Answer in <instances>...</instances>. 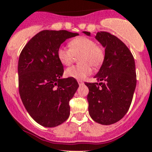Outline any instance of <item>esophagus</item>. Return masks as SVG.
<instances>
[{
  "mask_svg": "<svg viewBox=\"0 0 152 152\" xmlns=\"http://www.w3.org/2000/svg\"><path fill=\"white\" fill-rule=\"evenodd\" d=\"M78 83H79V85H80V86H81V85H83L84 83L82 81V80H78Z\"/></svg>",
  "mask_w": 152,
  "mask_h": 152,
  "instance_id": "34e87169",
  "label": "esophagus"
}]
</instances>
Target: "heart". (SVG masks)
Listing matches in <instances>:
<instances>
[{"mask_svg": "<svg viewBox=\"0 0 152 152\" xmlns=\"http://www.w3.org/2000/svg\"><path fill=\"white\" fill-rule=\"evenodd\" d=\"M69 47H60L58 48L57 57L64 66L71 65L75 56L79 57L81 64L68 68L65 73L68 77L77 80H84L92 73V69H99L103 65L106 57L105 50L102 45L97 44L94 39L84 36H80L71 39Z\"/></svg>", "mask_w": 152, "mask_h": 152, "instance_id": "heart-1", "label": "heart"}]
</instances>
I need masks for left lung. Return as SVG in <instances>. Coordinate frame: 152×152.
Instances as JSON below:
<instances>
[{"mask_svg": "<svg viewBox=\"0 0 152 152\" xmlns=\"http://www.w3.org/2000/svg\"><path fill=\"white\" fill-rule=\"evenodd\" d=\"M96 38L105 48L106 57L94 76L101 83H85L89 113L95 122L111 125L122 119L131 105L136 86L135 64L131 51L117 37L100 31Z\"/></svg>", "mask_w": 152, "mask_h": 152, "instance_id": "left-lung-1", "label": "left lung"}]
</instances>
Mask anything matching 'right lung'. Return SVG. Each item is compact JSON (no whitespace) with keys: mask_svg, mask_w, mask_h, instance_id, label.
<instances>
[{"mask_svg":"<svg viewBox=\"0 0 152 152\" xmlns=\"http://www.w3.org/2000/svg\"><path fill=\"white\" fill-rule=\"evenodd\" d=\"M78 34L66 30H42L25 45L18 60V86L24 107L38 124L56 127L69 118V100L79 84L76 79H61L64 69L58 48Z\"/></svg>","mask_w":152,"mask_h":152,"instance_id":"right-lung-1","label":"right lung"}]
</instances>
